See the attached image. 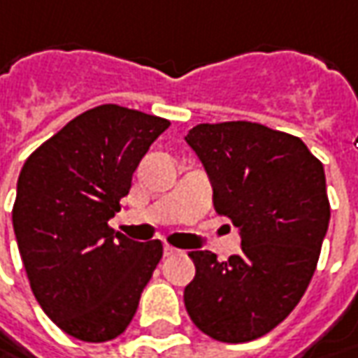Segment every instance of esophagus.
<instances>
[{"label":"esophagus","mask_w":358,"mask_h":358,"mask_svg":"<svg viewBox=\"0 0 358 358\" xmlns=\"http://www.w3.org/2000/svg\"><path fill=\"white\" fill-rule=\"evenodd\" d=\"M176 252H178V250H176L174 246H170V244H164V255H166V257H170V255H176Z\"/></svg>","instance_id":"1"}]
</instances>
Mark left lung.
Here are the masks:
<instances>
[{
    "mask_svg": "<svg viewBox=\"0 0 358 358\" xmlns=\"http://www.w3.org/2000/svg\"><path fill=\"white\" fill-rule=\"evenodd\" d=\"M186 142L208 174L214 210L241 230L242 250L224 262L192 250L184 304L204 334L248 343L287 319L315 274L331 220L324 168L301 138L255 122L198 124Z\"/></svg>",
    "mask_w": 358,
    "mask_h": 358,
    "instance_id": "1",
    "label": "left lung"
}]
</instances>
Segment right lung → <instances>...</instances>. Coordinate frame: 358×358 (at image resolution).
Returning <instances> with one entry per match:
<instances>
[{
    "label": "right lung",
    "instance_id": "1",
    "mask_svg": "<svg viewBox=\"0 0 358 358\" xmlns=\"http://www.w3.org/2000/svg\"><path fill=\"white\" fill-rule=\"evenodd\" d=\"M168 120L103 103L68 122L20 172L13 230L34 296L73 338L103 343L132 322L162 258V242H136L108 220Z\"/></svg>",
    "mask_w": 358,
    "mask_h": 358
}]
</instances>
